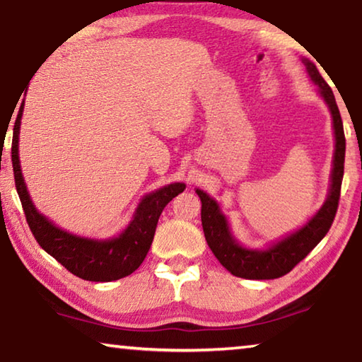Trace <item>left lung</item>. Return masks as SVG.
Wrapping results in <instances>:
<instances>
[{"instance_id":"left-lung-1","label":"left lung","mask_w":362,"mask_h":362,"mask_svg":"<svg viewBox=\"0 0 362 362\" xmlns=\"http://www.w3.org/2000/svg\"><path fill=\"white\" fill-rule=\"evenodd\" d=\"M304 64L310 79L319 86V93L323 97V100L327 102L333 118L335 156H333L330 192H328L323 206L299 230L284 237V239L265 250H253L237 244V240L230 234L228 219L221 213L219 204L203 190L197 188L198 197L202 199L203 233L206 237L209 249H211L221 265L233 273L234 276L245 279H274L284 276L300 260H304L312 249L327 235L332 228L333 219H335L344 172V151H346L343 122L330 86L325 83V79L322 78L314 63L304 60Z\"/></svg>"}]
</instances>
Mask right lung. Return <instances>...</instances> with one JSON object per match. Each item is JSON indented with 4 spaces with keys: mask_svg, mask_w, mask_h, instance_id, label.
<instances>
[{
    "mask_svg": "<svg viewBox=\"0 0 362 362\" xmlns=\"http://www.w3.org/2000/svg\"><path fill=\"white\" fill-rule=\"evenodd\" d=\"M24 102L19 107L14 122L13 148V170L16 190L23 203L27 224L35 240L43 250L60 262L69 273L76 274L86 281L107 283L125 278L138 269L146 258L149 247L153 244L156 226L165 204L185 190V183H170L159 188L141 199L138 204L132 223L120 235L105 240L84 239L66 230L57 228L50 219L37 211L27 192L23 172L19 164V128L23 118Z\"/></svg>",
    "mask_w": 362,
    "mask_h": 362,
    "instance_id": "1",
    "label": "right lung"
}]
</instances>
